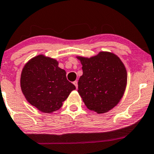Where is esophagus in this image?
I'll use <instances>...</instances> for the list:
<instances>
[{"label":"esophagus","mask_w":154,"mask_h":154,"mask_svg":"<svg viewBox=\"0 0 154 154\" xmlns=\"http://www.w3.org/2000/svg\"><path fill=\"white\" fill-rule=\"evenodd\" d=\"M73 84H74V85L76 87V88H78V82H77V81H75V82H73Z\"/></svg>","instance_id":"obj_1"}]
</instances>
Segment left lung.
<instances>
[{
    "mask_svg": "<svg viewBox=\"0 0 154 154\" xmlns=\"http://www.w3.org/2000/svg\"><path fill=\"white\" fill-rule=\"evenodd\" d=\"M83 75L78 92L86 106L97 114L112 109L123 97L127 85V71L116 54L100 51L91 57L76 56Z\"/></svg>",
    "mask_w": 154,
    "mask_h": 154,
    "instance_id": "obj_1",
    "label": "left lung"
}]
</instances>
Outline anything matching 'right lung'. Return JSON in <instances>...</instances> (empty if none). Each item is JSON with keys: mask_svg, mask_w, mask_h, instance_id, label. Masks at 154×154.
<instances>
[{"mask_svg": "<svg viewBox=\"0 0 154 154\" xmlns=\"http://www.w3.org/2000/svg\"><path fill=\"white\" fill-rule=\"evenodd\" d=\"M20 88L31 105L47 114L59 110L75 90L57 59L44 54L31 58L25 64L20 75Z\"/></svg>", "mask_w": 154, "mask_h": 154, "instance_id": "right-lung-1", "label": "right lung"}]
</instances>
